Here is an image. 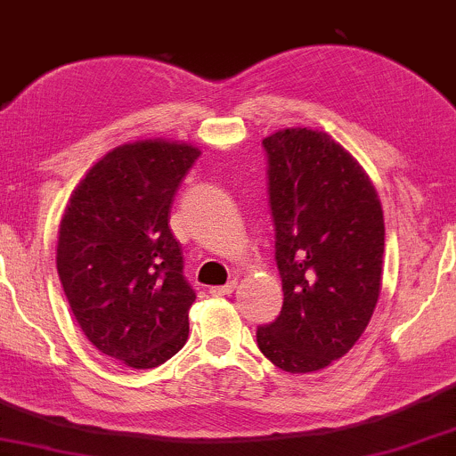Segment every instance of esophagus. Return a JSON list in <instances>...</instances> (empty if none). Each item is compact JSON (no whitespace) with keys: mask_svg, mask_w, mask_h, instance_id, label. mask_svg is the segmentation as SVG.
I'll use <instances>...</instances> for the list:
<instances>
[{"mask_svg":"<svg viewBox=\"0 0 456 456\" xmlns=\"http://www.w3.org/2000/svg\"><path fill=\"white\" fill-rule=\"evenodd\" d=\"M233 289H235V281L227 282V284H221V287H212L210 295H214V297H224V295H232Z\"/></svg>","mask_w":456,"mask_h":456,"instance_id":"1","label":"esophagus"}]
</instances>
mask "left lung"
I'll use <instances>...</instances> for the list:
<instances>
[{"label":"left lung","mask_w":456,"mask_h":456,"mask_svg":"<svg viewBox=\"0 0 456 456\" xmlns=\"http://www.w3.org/2000/svg\"><path fill=\"white\" fill-rule=\"evenodd\" d=\"M263 148L284 301L256 344L281 370L308 374L346 354L370 325L385 216L370 175L331 135L282 129Z\"/></svg>","instance_id":"1"}]
</instances>
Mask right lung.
<instances>
[{"mask_svg": "<svg viewBox=\"0 0 456 456\" xmlns=\"http://www.w3.org/2000/svg\"><path fill=\"white\" fill-rule=\"evenodd\" d=\"M200 148L140 140L97 161L59 224L57 272L86 339L134 370L166 363L189 338L195 290L169 229Z\"/></svg>", "mask_w": 456, "mask_h": 456, "instance_id": "obj_1", "label": "right lung"}]
</instances>
